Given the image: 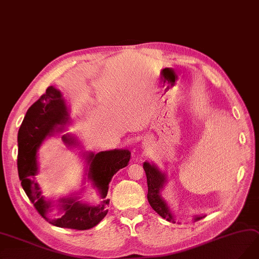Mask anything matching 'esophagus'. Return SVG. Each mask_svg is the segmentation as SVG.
<instances>
[{
    "instance_id": "obj_1",
    "label": "esophagus",
    "mask_w": 259,
    "mask_h": 259,
    "mask_svg": "<svg viewBox=\"0 0 259 259\" xmlns=\"http://www.w3.org/2000/svg\"><path fill=\"white\" fill-rule=\"evenodd\" d=\"M148 143H149V142H148V140H147V139H146V140H144V146H147V145H148Z\"/></svg>"
}]
</instances>
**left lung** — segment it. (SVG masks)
<instances>
[{
  "mask_svg": "<svg viewBox=\"0 0 259 259\" xmlns=\"http://www.w3.org/2000/svg\"><path fill=\"white\" fill-rule=\"evenodd\" d=\"M147 177V186H148V194L147 198L151 208L166 221L175 223V212L170 209L165 198L162 196V191L164 190L165 185L167 184V176L162 171L155 163L144 162L143 164ZM204 214H195L193 215L194 221L203 219Z\"/></svg>",
  "mask_w": 259,
  "mask_h": 259,
  "instance_id": "8db88e82",
  "label": "left lung"
}]
</instances>
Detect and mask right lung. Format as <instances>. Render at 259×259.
Here are the masks:
<instances>
[{
	"label": "right lung",
	"mask_w": 259,
	"mask_h": 259,
	"mask_svg": "<svg viewBox=\"0 0 259 259\" xmlns=\"http://www.w3.org/2000/svg\"><path fill=\"white\" fill-rule=\"evenodd\" d=\"M70 122L69 108L61 91L49 86L46 94L27 110L18 132V174L21 186L38 212L50 224L84 231L97 225L107 215L110 204L107 194L109 184L114 174L127 166L131 152L128 149H112L95 154L81 151L85 160L84 183H91L97 191L101 202L97 205L85 203L78 194H70L57 200L46 199L36 175L39 173L37 150L42 142L53 136L54 132L63 131ZM64 144L69 148H80V142L74 136L66 133L62 137ZM54 207L57 212L51 214Z\"/></svg>",
	"instance_id": "add662e5"
}]
</instances>
